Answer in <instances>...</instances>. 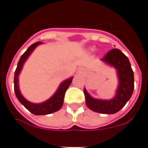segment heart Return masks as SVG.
<instances>
[{"instance_id": "b5f03b06", "label": "heart", "mask_w": 148, "mask_h": 148, "mask_svg": "<svg viewBox=\"0 0 148 148\" xmlns=\"http://www.w3.org/2000/svg\"><path fill=\"white\" fill-rule=\"evenodd\" d=\"M91 51H94V50H95V47H91Z\"/></svg>"}]
</instances>
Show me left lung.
Returning <instances> with one entry per match:
<instances>
[{"instance_id": "8db88e82", "label": "left lung", "mask_w": 148, "mask_h": 148, "mask_svg": "<svg viewBox=\"0 0 148 148\" xmlns=\"http://www.w3.org/2000/svg\"><path fill=\"white\" fill-rule=\"evenodd\" d=\"M101 60L116 69L119 85L114 97L110 100L94 98L84 88L85 103L89 109L103 114L119 112L129 101L134 91V73L128 57L119 49H112Z\"/></svg>"}]
</instances>
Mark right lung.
Wrapping results in <instances>:
<instances>
[{
	"mask_svg": "<svg viewBox=\"0 0 148 148\" xmlns=\"http://www.w3.org/2000/svg\"><path fill=\"white\" fill-rule=\"evenodd\" d=\"M41 44H42V42H40V41L35 42L26 50V51L20 57L17 64L16 69L14 73V91H15L16 96L19 102L34 115H47V114H51L60 110L63 104V99H64L66 91L69 88V85H71L72 80L73 79V77H71L65 81L62 82L53 96L42 103H32L23 97L19 90V75L28 57L35 49V47Z\"/></svg>",
	"mask_w": 148,
	"mask_h": 148,
	"instance_id": "1",
	"label": "right lung"
}]
</instances>
